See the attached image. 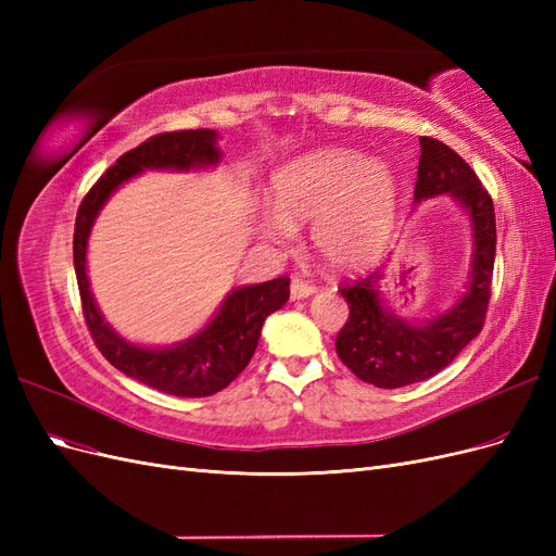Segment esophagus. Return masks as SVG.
Masks as SVG:
<instances>
[{"label": "esophagus", "instance_id": "esophagus-1", "mask_svg": "<svg viewBox=\"0 0 556 556\" xmlns=\"http://www.w3.org/2000/svg\"><path fill=\"white\" fill-rule=\"evenodd\" d=\"M315 290H317V288H315L313 282L294 278L292 285H290V296H292V299H306V296H311Z\"/></svg>", "mask_w": 556, "mask_h": 556}]
</instances>
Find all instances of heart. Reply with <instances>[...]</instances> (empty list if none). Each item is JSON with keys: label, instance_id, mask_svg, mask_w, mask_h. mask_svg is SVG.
<instances>
[{"label": "heart", "instance_id": "1", "mask_svg": "<svg viewBox=\"0 0 556 556\" xmlns=\"http://www.w3.org/2000/svg\"><path fill=\"white\" fill-rule=\"evenodd\" d=\"M271 194L276 211L260 217L262 237L288 245L294 227L313 220V248L333 268L371 264L392 237L401 201L390 166L343 148L315 150L282 166Z\"/></svg>", "mask_w": 556, "mask_h": 556}]
</instances>
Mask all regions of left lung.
I'll return each mask as SVG.
<instances>
[{"instance_id": "1", "label": "left lung", "mask_w": 556, "mask_h": 556, "mask_svg": "<svg viewBox=\"0 0 556 556\" xmlns=\"http://www.w3.org/2000/svg\"><path fill=\"white\" fill-rule=\"evenodd\" d=\"M415 201L450 194L468 211L476 252L468 292L441 317L410 325L387 311L380 301L382 271H374L339 292L348 301V323L336 336V352L359 380L396 390L427 380L459 355L484 327L492 296L496 257V217L492 197L462 155L439 139L419 137Z\"/></svg>"}]
</instances>
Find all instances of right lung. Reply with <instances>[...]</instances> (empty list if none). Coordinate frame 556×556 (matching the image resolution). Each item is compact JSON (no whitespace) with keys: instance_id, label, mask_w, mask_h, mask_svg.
<instances>
[{"instance_id":"obj_1","label":"right lung","mask_w":556,"mask_h":556,"mask_svg":"<svg viewBox=\"0 0 556 556\" xmlns=\"http://www.w3.org/2000/svg\"><path fill=\"white\" fill-rule=\"evenodd\" d=\"M213 129L155 134L117 157L83 197L74 227V268L86 325L99 352L125 376L174 396H211L237 378L255 355L264 319L290 299V278L280 276L233 290L204 331L176 348L148 350L121 339L99 315L86 276V248L94 217L123 180L143 169L188 172L220 160Z\"/></svg>"}]
</instances>
